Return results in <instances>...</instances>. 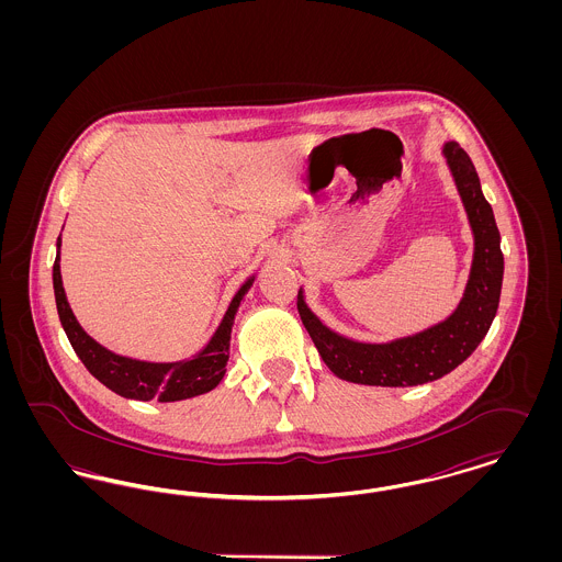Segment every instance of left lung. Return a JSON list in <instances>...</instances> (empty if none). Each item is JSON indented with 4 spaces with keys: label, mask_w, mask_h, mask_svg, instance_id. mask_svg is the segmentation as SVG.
<instances>
[{
    "label": "left lung",
    "mask_w": 562,
    "mask_h": 562,
    "mask_svg": "<svg viewBox=\"0 0 562 562\" xmlns=\"http://www.w3.org/2000/svg\"><path fill=\"white\" fill-rule=\"evenodd\" d=\"M442 154L453 172L454 186L474 234L470 280L463 299L447 321L390 344H360L324 326L307 307L303 291L296 294L299 316L322 360L344 381L381 387H408L436 381L472 356L497 314L504 255L493 209L482 195L481 179L470 156L454 140L445 143Z\"/></svg>",
    "instance_id": "8db88e82"
}]
</instances>
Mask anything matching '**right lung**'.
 I'll list each match as a JSON object with an SVG mask.
<instances>
[{
  "label": "right lung",
  "instance_id": "add662e5",
  "mask_svg": "<svg viewBox=\"0 0 562 562\" xmlns=\"http://www.w3.org/2000/svg\"><path fill=\"white\" fill-rule=\"evenodd\" d=\"M56 259H54L53 284L56 296V310L60 324L69 337L71 348L80 356L83 367L94 374L111 392L133 398V401L177 402L193 398L214 390L229 360V339L236 312L240 307L241 296L252 286L255 278H248L240 291L232 299L223 321L218 324L209 346L189 360L181 362H143L126 356H117L101 344H97L76 321L60 278V238L56 241Z\"/></svg>",
  "mask_w": 562,
  "mask_h": 562
}]
</instances>
